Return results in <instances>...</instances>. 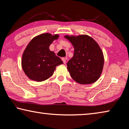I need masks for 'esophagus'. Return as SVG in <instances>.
<instances>
[{"mask_svg":"<svg viewBox=\"0 0 129 129\" xmlns=\"http://www.w3.org/2000/svg\"><path fill=\"white\" fill-rule=\"evenodd\" d=\"M61 59L62 60L63 62H64V64H65V63H66V59H67V58H62Z\"/></svg>","mask_w":129,"mask_h":129,"instance_id":"1","label":"esophagus"}]
</instances>
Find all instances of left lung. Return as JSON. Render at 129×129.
I'll return each mask as SVG.
<instances>
[{
  "mask_svg": "<svg viewBox=\"0 0 129 129\" xmlns=\"http://www.w3.org/2000/svg\"><path fill=\"white\" fill-rule=\"evenodd\" d=\"M75 51L67 62V69L73 79L80 84H90L100 78L103 69L104 58L99 44L86 35L65 36Z\"/></svg>",
  "mask_w": 129,
  "mask_h": 129,
  "instance_id": "1",
  "label": "left lung"
}]
</instances>
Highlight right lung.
I'll list each match as a JSON object with an SVG mask.
<instances>
[{"instance_id":"1","label":"right lung","mask_w":129,"mask_h":129,"mask_svg":"<svg viewBox=\"0 0 129 129\" xmlns=\"http://www.w3.org/2000/svg\"><path fill=\"white\" fill-rule=\"evenodd\" d=\"M58 38V35L41 34L28 44L23 54L21 66L30 80L38 82L46 80L53 75L56 67L62 64L59 57L49 48L53 40Z\"/></svg>"}]
</instances>
